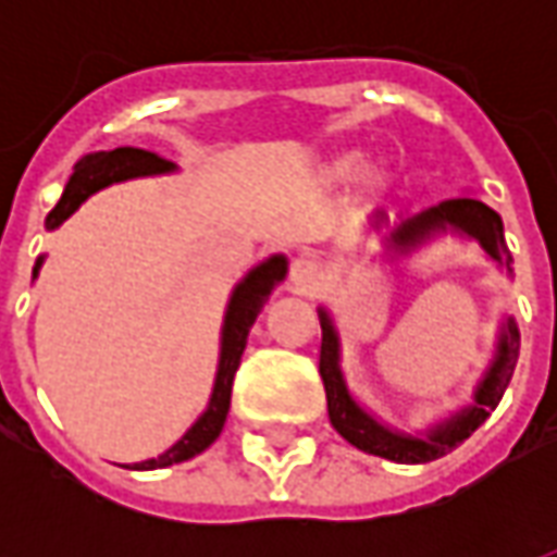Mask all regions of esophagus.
<instances>
[{"label": "esophagus", "instance_id": "esophagus-1", "mask_svg": "<svg viewBox=\"0 0 557 557\" xmlns=\"http://www.w3.org/2000/svg\"><path fill=\"white\" fill-rule=\"evenodd\" d=\"M289 280L295 292H313L319 286V268L315 262L310 259H295L292 262V271H289Z\"/></svg>", "mask_w": 557, "mask_h": 557}]
</instances>
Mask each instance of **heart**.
I'll list each match as a JSON object with an SVG mask.
<instances>
[{"instance_id":"heart-1","label":"heart","mask_w":557,"mask_h":557,"mask_svg":"<svg viewBox=\"0 0 557 557\" xmlns=\"http://www.w3.org/2000/svg\"><path fill=\"white\" fill-rule=\"evenodd\" d=\"M358 166H361V151H346V154L337 160V172H343V175H346V172H355Z\"/></svg>"}]
</instances>
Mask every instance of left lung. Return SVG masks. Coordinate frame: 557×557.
<instances>
[{
  "label": "left lung",
  "mask_w": 557,
  "mask_h": 557,
  "mask_svg": "<svg viewBox=\"0 0 557 557\" xmlns=\"http://www.w3.org/2000/svg\"><path fill=\"white\" fill-rule=\"evenodd\" d=\"M370 223H373V230H385V256L391 262L411 259L432 242L454 235L462 242L478 244L492 265H498L507 277H513V256L504 242L502 218H498V211L483 206L478 196H454V199H444L438 206L420 208V211H399L397 220H387L385 211L379 208ZM319 322H322L319 375L325 382L331 426L351 447L391 459V462H403V466L432 462L466 442L502 403L516 370V358H519V325L513 315H504L498 334H495V351H492L490 363L478 379L466 406L432 420L423 430H397L394 423L379 418L373 409H367L346 382L343 339H339V327L327 307H319Z\"/></svg>",
  "instance_id": "obj_1"
}]
</instances>
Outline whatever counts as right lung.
<instances>
[{
    "label": "right lung",
    "mask_w": 557,
    "mask_h": 557,
    "mask_svg": "<svg viewBox=\"0 0 557 557\" xmlns=\"http://www.w3.org/2000/svg\"><path fill=\"white\" fill-rule=\"evenodd\" d=\"M178 166L170 160L158 158L151 151L143 148H113V151H95L86 158L77 160V166L67 178L62 199L55 202V208L47 214V230L53 232L65 223L74 211H77L91 194H98L103 187L119 182H131V178H146V175H170ZM47 256L35 259L32 268V280H38L41 265ZM289 274V259L283 253L268 256L265 262L253 265L244 274L230 292V301L223 310V325H220V351H218V373H214V385H211V397H208L206 411L190 423V430L184 432L178 442L172 444L170 450H163L158 459H143L134 462V471H151V468H166L184 459H194L206 447L214 444V438L226 423L230 414V399H232V379L235 370L242 363L244 346L250 337V327H253L256 315L262 313V307L271 298V292L277 289L280 283Z\"/></svg>",
    "instance_id": "1"
}]
</instances>
